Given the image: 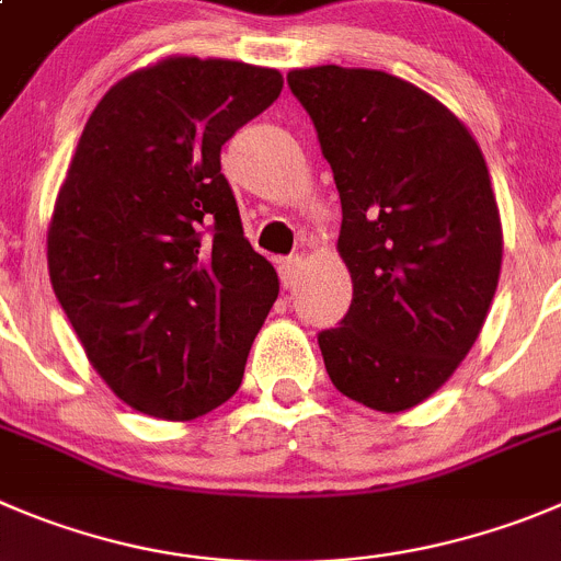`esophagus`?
<instances>
[{
    "label": "esophagus",
    "instance_id": "1",
    "mask_svg": "<svg viewBox=\"0 0 561 561\" xmlns=\"http://www.w3.org/2000/svg\"><path fill=\"white\" fill-rule=\"evenodd\" d=\"M298 274H301V256H287L279 263V276L285 287H296Z\"/></svg>",
    "mask_w": 561,
    "mask_h": 561
}]
</instances>
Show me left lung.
I'll return each instance as SVG.
<instances>
[{
  "label": "left lung",
  "instance_id": "1",
  "mask_svg": "<svg viewBox=\"0 0 561 561\" xmlns=\"http://www.w3.org/2000/svg\"><path fill=\"white\" fill-rule=\"evenodd\" d=\"M343 204L354 298L318 334L343 396L404 412L454 376L493 305L499 204L470 129L432 93L376 68H293Z\"/></svg>",
  "mask_w": 561,
  "mask_h": 561
}]
</instances>
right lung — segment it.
Here are the masks:
<instances>
[{"label":"right lung","mask_w":561,"mask_h":561,"mask_svg":"<svg viewBox=\"0 0 561 561\" xmlns=\"http://www.w3.org/2000/svg\"><path fill=\"white\" fill-rule=\"evenodd\" d=\"M276 68L174 55L88 118L46 232L55 296L133 410L193 421L243 381L279 276L243 234L221 146L282 91Z\"/></svg>","instance_id":"add662e5"}]
</instances>
